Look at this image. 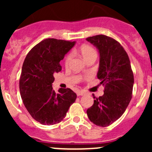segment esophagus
<instances>
[{"mask_svg": "<svg viewBox=\"0 0 152 152\" xmlns=\"http://www.w3.org/2000/svg\"><path fill=\"white\" fill-rule=\"evenodd\" d=\"M85 92H83V91H78V92H77V96H84V95H85Z\"/></svg>", "mask_w": 152, "mask_h": 152, "instance_id": "1", "label": "esophagus"}]
</instances>
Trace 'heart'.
<instances>
[{
	"label": "heart",
	"instance_id": "1",
	"mask_svg": "<svg viewBox=\"0 0 152 152\" xmlns=\"http://www.w3.org/2000/svg\"><path fill=\"white\" fill-rule=\"evenodd\" d=\"M79 51L82 56V57L85 59V60L88 57H90V56H93V55H96V51L95 50V49L93 47L88 45H82V46L79 48ZM72 58H73V53L71 52H69L68 53H67L66 56H65V59H64V65H65V66L66 67H68L70 66Z\"/></svg>",
	"mask_w": 152,
	"mask_h": 152
}]
</instances>
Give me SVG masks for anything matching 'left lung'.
Masks as SVG:
<instances>
[{"label": "left lung", "mask_w": 152, "mask_h": 152, "mask_svg": "<svg viewBox=\"0 0 152 152\" xmlns=\"http://www.w3.org/2000/svg\"><path fill=\"white\" fill-rule=\"evenodd\" d=\"M86 39L99 49L97 77L104 86L103 96L96 98L93 95L94 103L87 114L92 123L106 127L117 121L128 107L132 97L134 75L128 54L117 40L103 34Z\"/></svg>", "instance_id": "left-lung-1"}]
</instances>
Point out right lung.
I'll list each match as a JSON object with an SVG mask.
<instances>
[{"label": "right lung", "instance_id": "right-lung-1", "mask_svg": "<svg viewBox=\"0 0 152 152\" xmlns=\"http://www.w3.org/2000/svg\"><path fill=\"white\" fill-rule=\"evenodd\" d=\"M75 42L48 38L37 44L24 60L20 78V92L29 114L43 125H53L63 120L69 107L76 101L70 88L55 93L53 74L62 70L60 61Z\"/></svg>", "mask_w": 152, "mask_h": 152}]
</instances>
